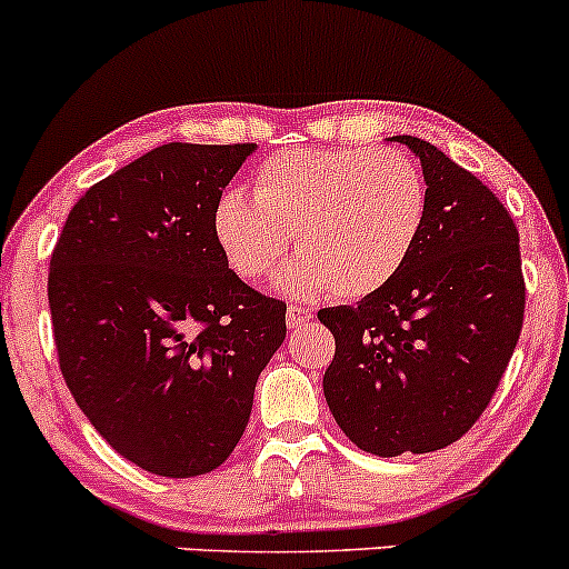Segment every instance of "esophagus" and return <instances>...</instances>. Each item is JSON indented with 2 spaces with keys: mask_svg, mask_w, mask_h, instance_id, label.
<instances>
[{
  "mask_svg": "<svg viewBox=\"0 0 569 569\" xmlns=\"http://www.w3.org/2000/svg\"><path fill=\"white\" fill-rule=\"evenodd\" d=\"M309 319H315V311L306 309V306L290 303V309H287V325H290V328H301Z\"/></svg>",
  "mask_w": 569,
  "mask_h": 569,
  "instance_id": "1",
  "label": "esophagus"
}]
</instances>
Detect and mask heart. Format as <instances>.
Returning <instances> with one entry per match:
<instances>
[{"instance_id": "obj_1", "label": "heart", "mask_w": 569, "mask_h": 569, "mask_svg": "<svg viewBox=\"0 0 569 569\" xmlns=\"http://www.w3.org/2000/svg\"><path fill=\"white\" fill-rule=\"evenodd\" d=\"M427 217L422 169L400 150L296 147L254 174V193L217 199L214 236L241 279H266L296 239L279 284L357 301L398 277Z\"/></svg>"}]
</instances>
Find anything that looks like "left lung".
Here are the masks:
<instances>
[{
	"mask_svg": "<svg viewBox=\"0 0 569 569\" xmlns=\"http://www.w3.org/2000/svg\"><path fill=\"white\" fill-rule=\"evenodd\" d=\"M392 139L422 163V233L392 282L317 315L336 338L325 400L357 449L376 457L427 455L462 438L489 406L525 322L508 209L436 144Z\"/></svg>",
	"mask_w": 569,
	"mask_h": 569,
	"instance_id": "8db88e82",
	"label": "left lung"
}]
</instances>
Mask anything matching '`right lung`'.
I'll return each instance as SVG.
<instances>
[{
	"mask_svg": "<svg viewBox=\"0 0 569 569\" xmlns=\"http://www.w3.org/2000/svg\"><path fill=\"white\" fill-rule=\"evenodd\" d=\"M254 144L169 142L96 182L50 258L59 366L88 422L147 473L220 468L287 306L228 268L214 207Z\"/></svg>",
	"mask_w": 569,
	"mask_h": 569,
	"instance_id": "1",
	"label": "right lung"
}]
</instances>
